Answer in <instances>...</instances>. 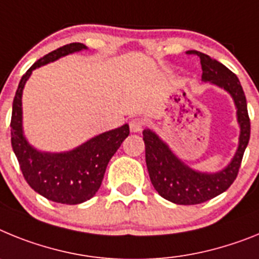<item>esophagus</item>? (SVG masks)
I'll return each mask as SVG.
<instances>
[{"mask_svg": "<svg viewBox=\"0 0 259 259\" xmlns=\"http://www.w3.org/2000/svg\"><path fill=\"white\" fill-rule=\"evenodd\" d=\"M129 126L133 133H138L145 127V121H143L142 118H139V117H136V118H133V120L130 121Z\"/></svg>", "mask_w": 259, "mask_h": 259, "instance_id": "esophagus-1", "label": "esophagus"}]
</instances>
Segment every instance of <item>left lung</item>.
I'll list each match as a JSON object with an SVG mask.
<instances>
[{
	"instance_id": "obj_1",
	"label": "left lung",
	"mask_w": 259,
	"mask_h": 259,
	"mask_svg": "<svg viewBox=\"0 0 259 259\" xmlns=\"http://www.w3.org/2000/svg\"><path fill=\"white\" fill-rule=\"evenodd\" d=\"M190 55L198 56L201 60L202 80L213 83L231 94L237 108V121L241 133L237 151L228 167L218 173H201L190 169L177 159L154 132L143 130L146 164L152 185L161 197L176 204L203 203L226 192L237 177L245 148L250 138L246 98L236 74L201 52L190 51Z\"/></svg>"
}]
</instances>
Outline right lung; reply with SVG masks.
Segmentation results:
<instances>
[{
  "label": "right lung",
  "mask_w": 259,
  "mask_h": 259,
  "mask_svg": "<svg viewBox=\"0 0 259 259\" xmlns=\"http://www.w3.org/2000/svg\"><path fill=\"white\" fill-rule=\"evenodd\" d=\"M86 48L82 42H71L37 60L22 76L13 102L11 146L24 180L36 193L57 203L78 204L94 197L102 185L111 157L129 136V126L123 125L90 139L73 151L62 154L37 151L23 137L22 92L32 70L56 61L62 56Z\"/></svg>",
  "instance_id": "right-lung-1"
}]
</instances>
